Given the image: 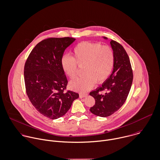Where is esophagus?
I'll list each match as a JSON object with an SVG mask.
<instances>
[{
  "label": "esophagus",
  "instance_id": "1",
  "mask_svg": "<svg viewBox=\"0 0 160 160\" xmlns=\"http://www.w3.org/2000/svg\"><path fill=\"white\" fill-rule=\"evenodd\" d=\"M88 96V94H82V93L79 94V98H84L87 97Z\"/></svg>",
  "mask_w": 160,
  "mask_h": 160
}]
</instances>
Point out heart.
<instances>
[{
	"label": "heart",
	"mask_w": 160,
	"mask_h": 160,
	"mask_svg": "<svg viewBox=\"0 0 160 160\" xmlns=\"http://www.w3.org/2000/svg\"><path fill=\"white\" fill-rule=\"evenodd\" d=\"M113 50L101 43L82 42L73 49V57L64 55L61 60L62 71L69 78H74L79 66H83L82 76L69 83L70 88L84 92L92 88L96 82H104L110 75L114 66Z\"/></svg>",
	"instance_id": "b5f03b06"
}]
</instances>
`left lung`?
I'll use <instances>...</instances> for the list:
<instances>
[{
  "label": "left lung",
  "mask_w": 160,
  "mask_h": 160,
  "mask_svg": "<svg viewBox=\"0 0 160 160\" xmlns=\"http://www.w3.org/2000/svg\"><path fill=\"white\" fill-rule=\"evenodd\" d=\"M110 45L115 55L113 71L102 86L89 94L96 101L91 112L102 117L111 115L123 106L133 81V71L125 50L114 40L110 41Z\"/></svg>",
  "instance_id": "obj_1"
}]
</instances>
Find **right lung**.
<instances>
[{
    "instance_id": "right-lung-1",
    "label": "right lung",
    "mask_w": 160,
    "mask_h": 160,
    "mask_svg": "<svg viewBox=\"0 0 160 160\" xmlns=\"http://www.w3.org/2000/svg\"><path fill=\"white\" fill-rule=\"evenodd\" d=\"M75 40L71 37L43 40L32 50L25 64L27 94L34 107L51 119L64 115L79 98L73 91L64 92L68 80L61 65L64 50Z\"/></svg>"
}]
</instances>
